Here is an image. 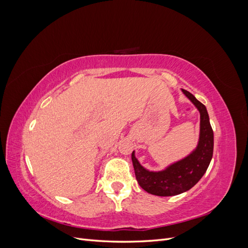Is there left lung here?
<instances>
[{"label":"left lung","instance_id":"obj_1","mask_svg":"<svg viewBox=\"0 0 248 248\" xmlns=\"http://www.w3.org/2000/svg\"><path fill=\"white\" fill-rule=\"evenodd\" d=\"M201 115L200 140L197 149L184 159L170 164L160 171H150L142 168L139 160L131 154L136 178L140 186L147 192L159 197L177 196L189 190L204 176L213 155V130L209 121L206 107L186 90H182Z\"/></svg>","mask_w":248,"mask_h":248}]
</instances>
